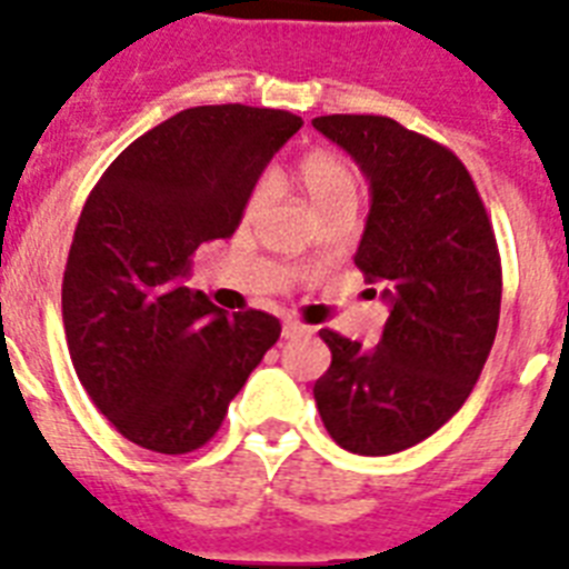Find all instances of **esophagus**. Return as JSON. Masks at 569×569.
Segmentation results:
<instances>
[{"label": "esophagus", "mask_w": 569, "mask_h": 569, "mask_svg": "<svg viewBox=\"0 0 569 569\" xmlns=\"http://www.w3.org/2000/svg\"><path fill=\"white\" fill-rule=\"evenodd\" d=\"M312 328H307V325H301L298 319H286L283 321V337L286 339H295V337H301V333H310Z\"/></svg>", "instance_id": "1"}]
</instances>
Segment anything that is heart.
<instances>
[{
    "label": "heart",
    "instance_id": "1",
    "mask_svg": "<svg viewBox=\"0 0 569 569\" xmlns=\"http://www.w3.org/2000/svg\"><path fill=\"white\" fill-rule=\"evenodd\" d=\"M298 180L310 197L312 209L319 212L333 203H357L355 168L333 153H312L298 164ZM266 200V186H257L248 197V214H253Z\"/></svg>",
    "mask_w": 569,
    "mask_h": 569
}]
</instances>
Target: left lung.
Here are the masks:
<instances>
[{
    "mask_svg": "<svg viewBox=\"0 0 569 569\" xmlns=\"http://www.w3.org/2000/svg\"><path fill=\"white\" fill-rule=\"evenodd\" d=\"M312 127L369 180L355 262L389 303L375 348L319 330L330 369L312 396L342 449L396 455L449 422L476 387L499 328V248L449 147L378 114H325Z\"/></svg>",
    "mask_w": 569,
    "mask_h": 569,
    "instance_id": "obj_1",
    "label": "left lung"
}]
</instances>
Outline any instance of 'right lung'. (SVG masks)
Segmentation results:
<instances>
[{
  "label": "right lung",
  "instance_id": "add662e5",
  "mask_svg": "<svg viewBox=\"0 0 569 569\" xmlns=\"http://www.w3.org/2000/svg\"><path fill=\"white\" fill-rule=\"evenodd\" d=\"M292 111L197 106L132 141L84 200L61 283L73 369L129 442L186 455L212 440L280 321L227 316L186 286L203 241L239 227Z\"/></svg>",
  "mask_w": 569,
  "mask_h": 569
}]
</instances>
